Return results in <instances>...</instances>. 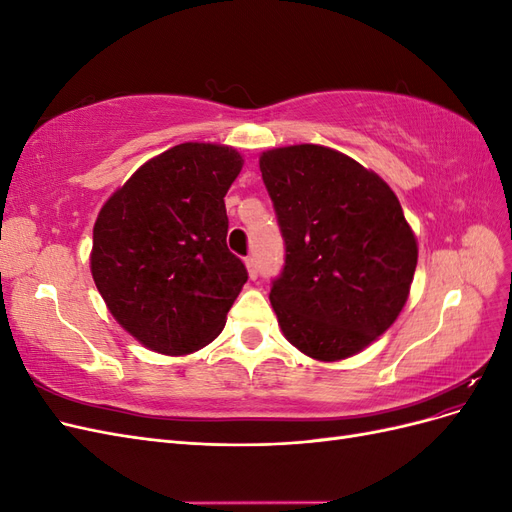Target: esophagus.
I'll return each instance as SVG.
<instances>
[{
	"label": "esophagus",
	"instance_id": "1",
	"mask_svg": "<svg viewBox=\"0 0 512 512\" xmlns=\"http://www.w3.org/2000/svg\"><path fill=\"white\" fill-rule=\"evenodd\" d=\"M245 267H247V271H250L252 280H256V277H258V260L254 256H247L245 258Z\"/></svg>",
	"mask_w": 512,
	"mask_h": 512
}]
</instances>
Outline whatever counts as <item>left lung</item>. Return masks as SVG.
I'll use <instances>...</instances> for the list:
<instances>
[{
  "label": "left lung",
  "mask_w": 512,
  "mask_h": 512,
  "mask_svg": "<svg viewBox=\"0 0 512 512\" xmlns=\"http://www.w3.org/2000/svg\"><path fill=\"white\" fill-rule=\"evenodd\" d=\"M284 239L271 305L292 346L318 361L361 352L391 327L416 269V239L393 190L320 145L262 153Z\"/></svg>",
  "instance_id": "1"
}]
</instances>
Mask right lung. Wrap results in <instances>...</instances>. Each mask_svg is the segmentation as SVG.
Instances as JSON below:
<instances>
[{
  "label": "right lung",
  "instance_id": "obj_1",
  "mask_svg": "<svg viewBox=\"0 0 512 512\" xmlns=\"http://www.w3.org/2000/svg\"><path fill=\"white\" fill-rule=\"evenodd\" d=\"M235 149L183 143L149 160L102 207L91 273L117 322L162 354H188L224 329L247 269L226 245Z\"/></svg>",
  "mask_w": 512,
  "mask_h": 512
}]
</instances>
